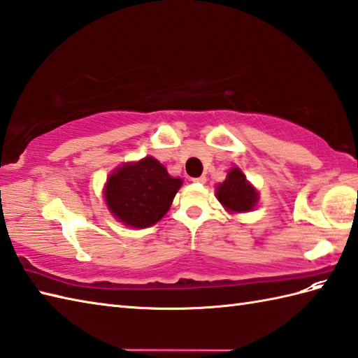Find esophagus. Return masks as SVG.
Returning a JSON list of instances; mask_svg holds the SVG:
<instances>
[{
	"mask_svg": "<svg viewBox=\"0 0 358 358\" xmlns=\"http://www.w3.org/2000/svg\"><path fill=\"white\" fill-rule=\"evenodd\" d=\"M194 183H200V185H204L206 183V177L204 175H201V177H196V178H192Z\"/></svg>",
	"mask_w": 358,
	"mask_h": 358,
	"instance_id": "obj_1",
	"label": "esophagus"
}]
</instances>
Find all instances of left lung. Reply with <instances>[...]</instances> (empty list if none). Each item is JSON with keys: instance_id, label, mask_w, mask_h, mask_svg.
<instances>
[{"instance_id": "1", "label": "left lung", "mask_w": 358, "mask_h": 358, "mask_svg": "<svg viewBox=\"0 0 358 358\" xmlns=\"http://www.w3.org/2000/svg\"><path fill=\"white\" fill-rule=\"evenodd\" d=\"M217 199L232 212H248L255 208L258 194L246 181L245 173L238 167H234L223 183L217 187Z\"/></svg>"}]
</instances>
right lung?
<instances>
[{
	"label": "right lung",
	"instance_id": "add662e5",
	"mask_svg": "<svg viewBox=\"0 0 358 358\" xmlns=\"http://www.w3.org/2000/svg\"><path fill=\"white\" fill-rule=\"evenodd\" d=\"M180 186V178H172L158 159L146 157L113 172L104 196L120 222L132 227H149L169 210Z\"/></svg>",
	"mask_w": 358,
	"mask_h": 358
}]
</instances>
